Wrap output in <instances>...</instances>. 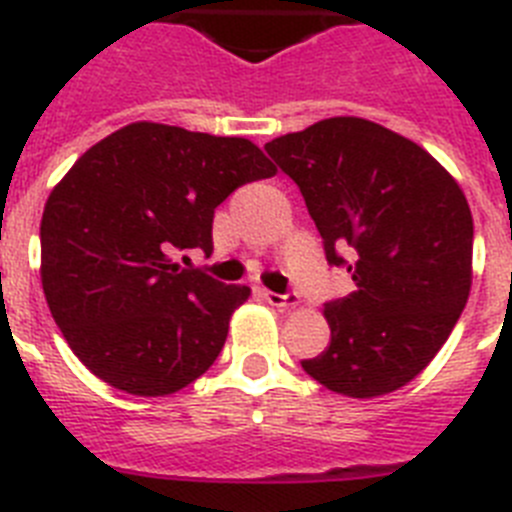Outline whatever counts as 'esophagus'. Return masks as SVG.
<instances>
[{
  "mask_svg": "<svg viewBox=\"0 0 512 512\" xmlns=\"http://www.w3.org/2000/svg\"><path fill=\"white\" fill-rule=\"evenodd\" d=\"M264 300L269 302L271 307H279V310H295L300 305V297L295 292H289V295H277V292H269L264 289Z\"/></svg>",
  "mask_w": 512,
  "mask_h": 512,
  "instance_id": "1",
  "label": "esophagus"
}]
</instances>
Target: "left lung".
<instances>
[{
	"instance_id": "left-lung-1",
	"label": "left lung",
	"mask_w": 512,
	"mask_h": 512,
	"mask_svg": "<svg viewBox=\"0 0 512 512\" xmlns=\"http://www.w3.org/2000/svg\"><path fill=\"white\" fill-rule=\"evenodd\" d=\"M264 148L300 187L328 264L346 266L356 284L325 305L330 346L302 369L359 400L400 390L441 351L469 300L467 197L431 153L364 117H328Z\"/></svg>"
}]
</instances>
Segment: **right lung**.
I'll return each mask as SVG.
<instances>
[{"instance_id": "add662e5", "label": "right lung", "mask_w": 512, "mask_h": 512, "mask_svg": "<svg viewBox=\"0 0 512 512\" xmlns=\"http://www.w3.org/2000/svg\"><path fill=\"white\" fill-rule=\"evenodd\" d=\"M274 174L251 140L161 122H130L71 166L40 220V282L94 377L164 397L215 364L251 289L179 269L171 253H210L215 207Z\"/></svg>"}]
</instances>
